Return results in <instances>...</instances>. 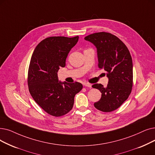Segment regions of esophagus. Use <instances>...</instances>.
Listing matches in <instances>:
<instances>
[{
    "instance_id": "obj_1",
    "label": "esophagus",
    "mask_w": 155,
    "mask_h": 155,
    "mask_svg": "<svg viewBox=\"0 0 155 155\" xmlns=\"http://www.w3.org/2000/svg\"><path fill=\"white\" fill-rule=\"evenodd\" d=\"M84 85L85 87H92V85L91 84H89V83H85V84H84Z\"/></svg>"
}]
</instances>
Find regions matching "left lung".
<instances>
[{"label":"left lung","instance_id":"1","mask_svg":"<svg viewBox=\"0 0 155 155\" xmlns=\"http://www.w3.org/2000/svg\"><path fill=\"white\" fill-rule=\"evenodd\" d=\"M97 49L98 66L106 72L107 87L94 84L93 88L101 92V97L94 104L97 110L111 112L117 110L129 97L133 84V64L130 52L115 35L99 32L84 38Z\"/></svg>","mask_w":155,"mask_h":155}]
</instances>
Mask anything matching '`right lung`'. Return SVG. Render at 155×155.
Masks as SVG:
<instances>
[{
    "label": "right lung",
    "instance_id": "right-lung-1",
    "mask_svg": "<svg viewBox=\"0 0 155 155\" xmlns=\"http://www.w3.org/2000/svg\"><path fill=\"white\" fill-rule=\"evenodd\" d=\"M75 37H51L42 40L31 58L28 74L29 91L35 101L49 115L61 117L73 106L75 94L82 89L79 82L59 81L58 71L78 40Z\"/></svg>",
    "mask_w": 155,
    "mask_h": 155
}]
</instances>
